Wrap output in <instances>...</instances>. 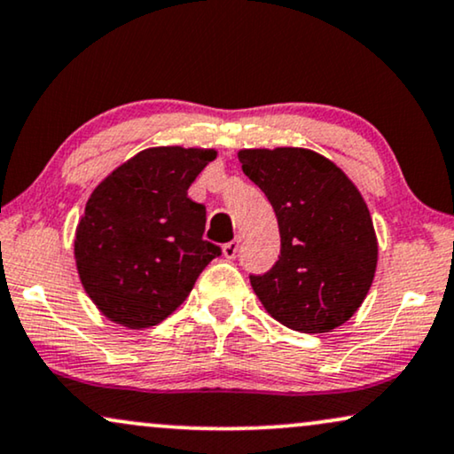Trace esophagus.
Wrapping results in <instances>:
<instances>
[{
    "label": "esophagus",
    "instance_id": "esophagus-1",
    "mask_svg": "<svg viewBox=\"0 0 454 454\" xmlns=\"http://www.w3.org/2000/svg\"><path fill=\"white\" fill-rule=\"evenodd\" d=\"M239 247H240V240L239 239H234V240H231V243L223 245L222 247L223 257H226V260H234V257H237V254H239Z\"/></svg>",
    "mask_w": 454,
    "mask_h": 454
}]
</instances>
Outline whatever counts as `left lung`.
<instances>
[{
  "label": "left lung",
  "instance_id": "left-lung-1",
  "mask_svg": "<svg viewBox=\"0 0 454 454\" xmlns=\"http://www.w3.org/2000/svg\"><path fill=\"white\" fill-rule=\"evenodd\" d=\"M239 160L278 220V262L249 277L262 306L300 333L341 326L363 306L377 270L363 194L333 160L308 148H243Z\"/></svg>",
  "mask_w": 454,
  "mask_h": 454
}]
</instances>
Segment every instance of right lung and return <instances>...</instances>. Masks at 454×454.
Masks as SVG:
<instances>
[{
    "mask_svg": "<svg viewBox=\"0 0 454 454\" xmlns=\"http://www.w3.org/2000/svg\"><path fill=\"white\" fill-rule=\"evenodd\" d=\"M215 157L214 148H146L90 194L74 231V263L108 320L128 329L159 325L220 255V247L203 240L205 207L188 199Z\"/></svg>",
    "mask_w": 454,
    "mask_h": 454,
    "instance_id": "1",
    "label": "right lung"
}]
</instances>
